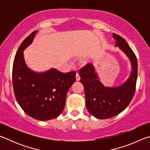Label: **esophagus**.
Listing matches in <instances>:
<instances>
[{
    "mask_svg": "<svg viewBox=\"0 0 150 150\" xmlns=\"http://www.w3.org/2000/svg\"><path fill=\"white\" fill-rule=\"evenodd\" d=\"M80 79H81V77H80L79 73H76V80H77V81H79Z\"/></svg>",
    "mask_w": 150,
    "mask_h": 150,
    "instance_id": "obj_1",
    "label": "esophagus"
}]
</instances>
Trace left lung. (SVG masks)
<instances>
[{
    "mask_svg": "<svg viewBox=\"0 0 150 150\" xmlns=\"http://www.w3.org/2000/svg\"><path fill=\"white\" fill-rule=\"evenodd\" d=\"M118 46L130 59L132 67L130 77L118 87H106L101 83L92 64L87 63L79 70L80 81L83 85L86 106L91 115L98 119L114 117L122 112L131 102L136 91L138 60L128 43L120 35L113 33Z\"/></svg>",
    "mask_w": 150,
    "mask_h": 150,
    "instance_id": "8db88e82",
    "label": "left lung"
}]
</instances>
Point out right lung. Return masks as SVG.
<instances>
[{
  "label": "right lung",
  "instance_id": "1",
  "mask_svg": "<svg viewBox=\"0 0 150 150\" xmlns=\"http://www.w3.org/2000/svg\"><path fill=\"white\" fill-rule=\"evenodd\" d=\"M32 32L18 50L12 66V84L18 103L28 115L38 120L57 118L65 107L66 96L75 82V71L63 73L55 69L35 73L25 64L23 50L31 44Z\"/></svg>",
  "mask_w": 150,
  "mask_h": 150
}]
</instances>
